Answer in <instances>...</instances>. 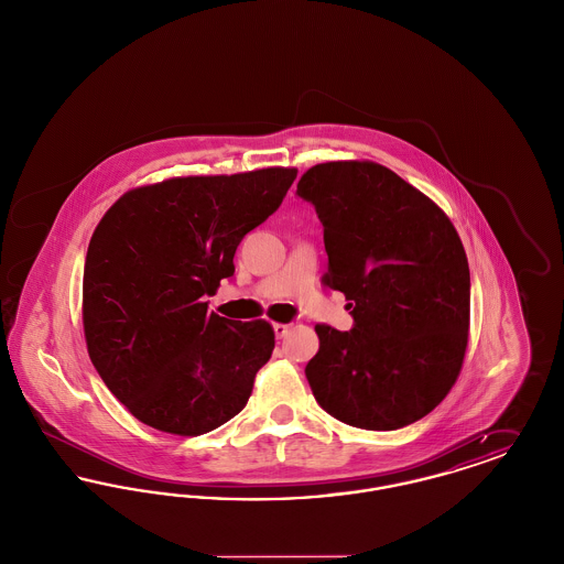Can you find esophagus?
Masks as SVG:
<instances>
[{"label":"esophagus","instance_id":"obj_1","mask_svg":"<svg viewBox=\"0 0 564 564\" xmlns=\"http://www.w3.org/2000/svg\"><path fill=\"white\" fill-rule=\"evenodd\" d=\"M272 329H274L276 338H285L290 334V325H285V323H274Z\"/></svg>","mask_w":564,"mask_h":564}]
</instances>
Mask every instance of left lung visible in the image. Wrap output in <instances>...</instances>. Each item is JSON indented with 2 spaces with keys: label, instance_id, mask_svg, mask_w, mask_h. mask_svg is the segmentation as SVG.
<instances>
[{
  "label": "left lung",
  "instance_id": "8db88e82",
  "mask_svg": "<svg viewBox=\"0 0 564 564\" xmlns=\"http://www.w3.org/2000/svg\"><path fill=\"white\" fill-rule=\"evenodd\" d=\"M295 194L323 224L325 285L350 300L352 329L317 325L306 364L313 395L334 419L393 431L446 398L469 329V267L446 214L376 162H323Z\"/></svg>",
  "mask_w": 564,
  "mask_h": 564
}]
</instances>
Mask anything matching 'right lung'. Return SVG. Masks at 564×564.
Segmentation results:
<instances>
[{"mask_svg": "<svg viewBox=\"0 0 564 564\" xmlns=\"http://www.w3.org/2000/svg\"><path fill=\"white\" fill-rule=\"evenodd\" d=\"M295 169L175 177L118 198L88 242L82 319L90 361L141 423L200 435L237 416L274 349L267 322L207 313L247 232Z\"/></svg>", "mask_w": 564, "mask_h": 564, "instance_id": "obj_1", "label": "right lung"}]
</instances>
